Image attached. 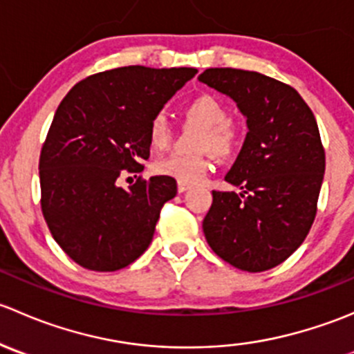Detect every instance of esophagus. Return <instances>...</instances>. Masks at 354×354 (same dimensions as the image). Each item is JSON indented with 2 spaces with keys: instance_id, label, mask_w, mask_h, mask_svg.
Instances as JSON below:
<instances>
[{
  "instance_id": "1",
  "label": "esophagus",
  "mask_w": 354,
  "mask_h": 354,
  "mask_svg": "<svg viewBox=\"0 0 354 354\" xmlns=\"http://www.w3.org/2000/svg\"><path fill=\"white\" fill-rule=\"evenodd\" d=\"M188 188H190V185H188V183H181V181H178V192H180V194L187 192Z\"/></svg>"
}]
</instances>
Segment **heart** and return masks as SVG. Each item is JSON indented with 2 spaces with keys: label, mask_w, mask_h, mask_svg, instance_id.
Returning <instances> with one entry per match:
<instances>
[{
  "label": "heart",
  "mask_w": 354,
  "mask_h": 354,
  "mask_svg": "<svg viewBox=\"0 0 354 354\" xmlns=\"http://www.w3.org/2000/svg\"><path fill=\"white\" fill-rule=\"evenodd\" d=\"M183 113L188 120L195 121L203 128L200 147L212 149L219 156H227L233 152L236 145V131L227 123L230 113L223 102L212 95H198L185 106ZM147 140L154 151H164L169 145L171 127L164 114L152 116L147 128ZM152 169L160 176H169L181 183L195 185L205 180L207 173L210 171V159L205 154H171L156 160Z\"/></svg>",
  "instance_id": "1"
}]
</instances>
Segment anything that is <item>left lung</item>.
<instances>
[{"instance_id": "1", "label": "left lung", "mask_w": 354, "mask_h": 354, "mask_svg": "<svg viewBox=\"0 0 354 354\" xmlns=\"http://www.w3.org/2000/svg\"><path fill=\"white\" fill-rule=\"evenodd\" d=\"M198 80L233 99L248 127L224 178L241 194L212 192L203 234L236 269L269 270L296 252L315 219L326 173L315 116L295 88L259 71L209 68Z\"/></svg>"}]
</instances>
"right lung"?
Wrapping results in <instances>:
<instances>
[{
	"mask_svg": "<svg viewBox=\"0 0 354 354\" xmlns=\"http://www.w3.org/2000/svg\"><path fill=\"white\" fill-rule=\"evenodd\" d=\"M195 75V68H114L78 82L58 106L39 159L41 207L78 266L113 272L149 248L176 180L152 176L128 190L116 181L123 171L144 169L152 116Z\"/></svg>",
	"mask_w": 354,
	"mask_h": 354,
	"instance_id": "right-lung-1",
	"label": "right lung"
}]
</instances>
